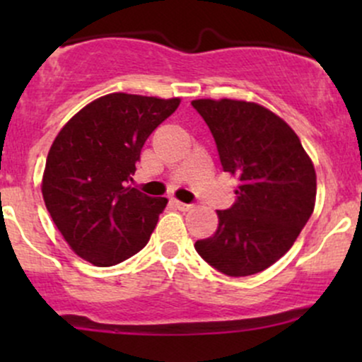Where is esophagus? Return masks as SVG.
<instances>
[{"label":"esophagus","instance_id":"esophagus-1","mask_svg":"<svg viewBox=\"0 0 362 362\" xmlns=\"http://www.w3.org/2000/svg\"><path fill=\"white\" fill-rule=\"evenodd\" d=\"M172 204L177 207V209H180V211H189L190 207H192V204H187V202H180V201H177V199H172Z\"/></svg>","mask_w":362,"mask_h":362}]
</instances>
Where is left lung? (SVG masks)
<instances>
[{"instance_id":"1","label":"left lung","mask_w":362,"mask_h":362,"mask_svg":"<svg viewBox=\"0 0 362 362\" xmlns=\"http://www.w3.org/2000/svg\"><path fill=\"white\" fill-rule=\"evenodd\" d=\"M213 134L224 172L238 177L236 202L218 211L213 236L195 250L216 271L252 276L276 264L308 223L317 175L301 141L265 107L242 100H194Z\"/></svg>"}]
</instances>
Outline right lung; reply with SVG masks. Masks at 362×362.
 Here are the masks:
<instances>
[{
	"instance_id": "1",
	"label": "right lung",
	"mask_w": 362,
	"mask_h": 362,
	"mask_svg": "<svg viewBox=\"0 0 362 362\" xmlns=\"http://www.w3.org/2000/svg\"><path fill=\"white\" fill-rule=\"evenodd\" d=\"M178 98L110 93L61 129L42 180L45 207L69 247L98 267L143 250L167 206L129 187L146 139Z\"/></svg>"
}]
</instances>
